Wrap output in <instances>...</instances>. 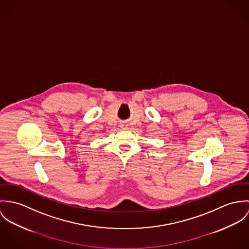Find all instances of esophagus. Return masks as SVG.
<instances>
[{"label":"esophagus","mask_w":249,"mask_h":249,"mask_svg":"<svg viewBox=\"0 0 249 249\" xmlns=\"http://www.w3.org/2000/svg\"><path fill=\"white\" fill-rule=\"evenodd\" d=\"M127 126H128V125H127L125 122H121V123H120V127H121L122 129H126Z\"/></svg>","instance_id":"esophagus-1"}]
</instances>
